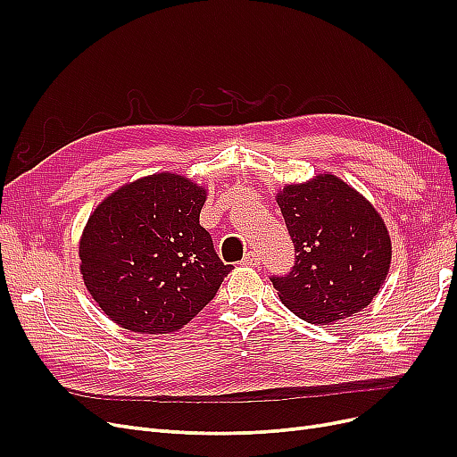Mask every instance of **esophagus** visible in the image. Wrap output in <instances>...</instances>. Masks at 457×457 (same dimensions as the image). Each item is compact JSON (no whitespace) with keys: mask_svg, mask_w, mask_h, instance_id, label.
Returning <instances> with one entry per match:
<instances>
[{"mask_svg":"<svg viewBox=\"0 0 457 457\" xmlns=\"http://www.w3.org/2000/svg\"><path fill=\"white\" fill-rule=\"evenodd\" d=\"M243 265H246V267H255V265H259V255H257L255 252H248V253L245 255V259H243Z\"/></svg>","mask_w":457,"mask_h":457,"instance_id":"34e87169","label":"esophagus"}]
</instances>
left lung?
Returning a JSON list of instances; mask_svg holds the SVG:
<instances>
[{
    "mask_svg": "<svg viewBox=\"0 0 457 457\" xmlns=\"http://www.w3.org/2000/svg\"><path fill=\"white\" fill-rule=\"evenodd\" d=\"M276 202L295 243L287 276L270 278L279 300L311 324L365 309L391 267V237L374 205L333 174L279 188Z\"/></svg>",
    "mask_w": 457,
    "mask_h": 457,
    "instance_id": "8db88e82",
    "label": "left lung"
}]
</instances>
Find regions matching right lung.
<instances>
[{
	"mask_svg": "<svg viewBox=\"0 0 457 457\" xmlns=\"http://www.w3.org/2000/svg\"><path fill=\"white\" fill-rule=\"evenodd\" d=\"M207 190L157 172L94 209L79 238L87 291L120 328L172 333L195 319L231 272L200 226Z\"/></svg>",
	"mask_w": 457,
	"mask_h": 457,
	"instance_id": "obj_1",
	"label": "right lung"
}]
</instances>
